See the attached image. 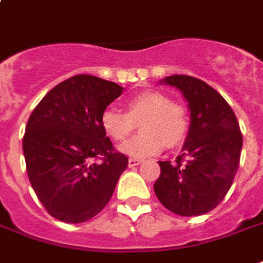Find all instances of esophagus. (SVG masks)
<instances>
[{"label":"esophagus","mask_w":263,"mask_h":263,"mask_svg":"<svg viewBox=\"0 0 263 263\" xmlns=\"http://www.w3.org/2000/svg\"><path fill=\"white\" fill-rule=\"evenodd\" d=\"M142 161L141 159H137V158H131L129 161H128V165H129V168H134V166H138V165H141Z\"/></svg>","instance_id":"34e87169"}]
</instances>
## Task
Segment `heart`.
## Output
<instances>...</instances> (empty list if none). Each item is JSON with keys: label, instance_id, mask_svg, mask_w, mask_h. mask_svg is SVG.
Segmentation results:
<instances>
[{"label": "heart", "instance_id": "heart-1", "mask_svg": "<svg viewBox=\"0 0 263 263\" xmlns=\"http://www.w3.org/2000/svg\"><path fill=\"white\" fill-rule=\"evenodd\" d=\"M125 112L105 109L101 114V126L106 137L124 142L141 124V135L121 146L134 158H149L165 148H178L189 132L186 108L170 100L159 91H142L125 101Z\"/></svg>", "mask_w": 263, "mask_h": 263}]
</instances>
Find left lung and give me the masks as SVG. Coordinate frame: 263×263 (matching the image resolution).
<instances>
[{"instance_id": "obj_1", "label": "left lung", "mask_w": 263, "mask_h": 263, "mask_svg": "<svg viewBox=\"0 0 263 263\" xmlns=\"http://www.w3.org/2000/svg\"><path fill=\"white\" fill-rule=\"evenodd\" d=\"M165 82L182 91L191 109L183 154L159 161L154 183L158 199L181 216H196L216 208L239 168L242 132L235 112L221 93L189 75H171Z\"/></svg>"}]
</instances>
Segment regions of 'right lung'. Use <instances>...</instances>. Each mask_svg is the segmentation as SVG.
<instances>
[{
  "instance_id": "1",
  "label": "right lung",
  "mask_w": 263,
  "mask_h": 263,
  "mask_svg": "<svg viewBox=\"0 0 263 263\" xmlns=\"http://www.w3.org/2000/svg\"><path fill=\"white\" fill-rule=\"evenodd\" d=\"M122 87L93 75L62 81L35 106L23 149L31 186L51 216L81 223L109 202L128 158L114 148L101 114Z\"/></svg>"
}]
</instances>
